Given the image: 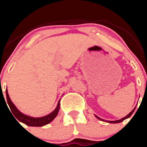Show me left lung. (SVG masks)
Segmentation results:
<instances>
[{"mask_svg":"<svg viewBox=\"0 0 147 147\" xmlns=\"http://www.w3.org/2000/svg\"><path fill=\"white\" fill-rule=\"evenodd\" d=\"M135 110H136V108L133 109V110H132V111H131V112L129 113L127 115V116H125V117H124V118H122V119H120V120H116V121H107V122H109V123H114V124H115V123H120V122L123 121L125 120V119H127V118H129V117H130L131 115H132V114L133 113V112H134V111H135ZM96 117L97 119H100V120H102V119H100V118H98V116H96ZM102 121H103V120H102Z\"/></svg>","mask_w":147,"mask_h":147,"instance_id":"obj_1","label":"left lung"}]
</instances>
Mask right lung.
Returning a JSON list of instances; mask_svg holds the SVG:
<instances>
[{
	"instance_id": "right-lung-1",
	"label": "right lung",
	"mask_w": 147,
	"mask_h": 147,
	"mask_svg": "<svg viewBox=\"0 0 147 147\" xmlns=\"http://www.w3.org/2000/svg\"><path fill=\"white\" fill-rule=\"evenodd\" d=\"M6 99H7V102H6V104H8V105H9V107L10 108V110H11V112L12 113L13 115H15V118H16L19 121L22 122V123H24V124H26V125L28 126H31V127H42V126L46 125V124H48L49 123H50L51 121H52L54 120V118L57 115L58 112H59V106H60L59 102H58L57 107H56L55 110H54L51 113L49 114L48 115H45V116H43V117L41 118L30 117V116L26 115H24V114L22 113H20V111L16 108L15 105L12 103V102H11V99H10L9 96L7 89L6 90ZM5 102H6V101H5ZM18 123H19V122H18Z\"/></svg>"
}]
</instances>
